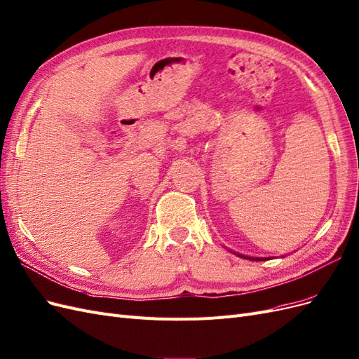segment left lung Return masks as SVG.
Instances as JSON below:
<instances>
[{
  "label": "left lung",
  "mask_w": 359,
  "mask_h": 359,
  "mask_svg": "<svg viewBox=\"0 0 359 359\" xmlns=\"http://www.w3.org/2000/svg\"><path fill=\"white\" fill-rule=\"evenodd\" d=\"M239 257H242V258H246V259H252V261H266V259H269V258H252V257H245V255H241V254H238Z\"/></svg>",
  "instance_id": "obj_1"
}]
</instances>
